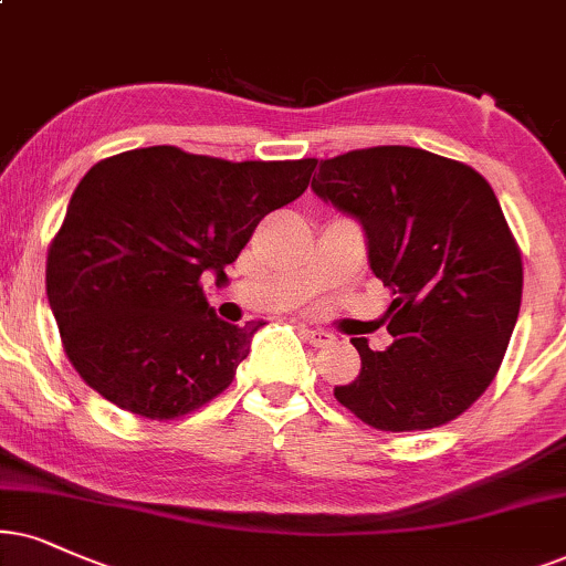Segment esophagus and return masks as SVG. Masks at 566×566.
I'll return each instance as SVG.
<instances>
[{"label":"esophagus","mask_w":566,"mask_h":566,"mask_svg":"<svg viewBox=\"0 0 566 566\" xmlns=\"http://www.w3.org/2000/svg\"><path fill=\"white\" fill-rule=\"evenodd\" d=\"M303 332H305L307 342H311L313 347H326L336 339V336L332 332H326V328H311V326H307V328H303Z\"/></svg>","instance_id":"1"}]
</instances>
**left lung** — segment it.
<instances>
[{
    "label": "left lung",
    "mask_w": 566,
    "mask_h": 566,
    "mask_svg": "<svg viewBox=\"0 0 566 566\" xmlns=\"http://www.w3.org/2000/svg\"><path fill=\"white\" fill-rule=\"evenodd\" d=\"M313 192L349 213L391 290L389 347L360 353L334 397L378 431H428L462 415L502 366L522 303V255L491 185L468 164L410 146L324 159Z\"/></svg>",
    "instance_id": "left-lung-1"
}]
</instances>
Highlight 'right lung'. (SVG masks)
Wrapping results in <instances>:
<instances>
[{
    "label": "right lung",
    "mask_w": 566,
    "mask_h": 566,
    "mask_svg": "<svg viewBox=\"0 0 566 566\" xmlns=\"http://www.w3.org/2000/svg\"><path fill=\"white\" fill-rule=\"evenodd\" d=\"M313 169L316 159L224 161L175 146L93 164L46 259L49 305L83 381L148 420L221 395L263 324L217 318L200 276H224Z\"/></svg>",
    "instance_id": "right-lung-1"
}]
</instances>
